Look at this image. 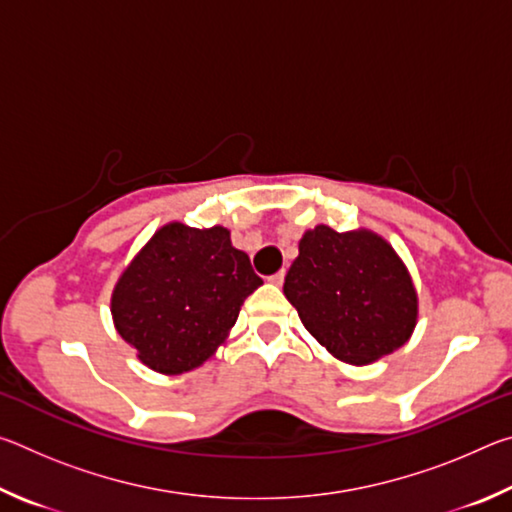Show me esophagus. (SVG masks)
Here are the masks:
<instances>
[{
	"mask_svg": "<svg viewBox=\"0 0 512 512\" xmlns=\"http://www.w3.org/2000/svg\"><path fill=\"white\" fill-rule=\"evenodd\" d=\"M284 275H287V273H284V271H277L275 275H271V277H268V280H271L273 284H277V287H280V284L284 282Z\"/></svg>",
	"mask_w": 512,
	"mask_h": 512,
	"instance_id": "1",
	"label": "esophagus"
}]
</instances>
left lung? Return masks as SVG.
Instances as JSON below:
<instances>
[{
  "label": "left lung",
  "instance_id": "1",
  "mask_svg": "<svg viewBox=\"0 0 512 512\" xmlns=\"http://www.w3.org/2000/svg\"><path fill=\"white\" fill-rule=\"evenodd\" d=\"M298 250L284 277V296L327 352L366 366L409 341L418 293L388 241L370 230L316 225Z\"/></svg>",
  "mask_w": 512,
  "mask_h": 512
}]
</instances>
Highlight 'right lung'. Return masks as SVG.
<instances>
[{
  "label": "right lung",
  "instance_id": "right-lung-1",
  "mask_svg": "<svg viewBox=\"0 0 512 512\" xmlns=\"http://www.w3.org/2000/svg\"><path fill=\"white\" fill-rule=\"evenodd\" d=\"M262 277L230 230H198L178 221L151 237L115 284L112 320L137 357L162 375L194 370L237 323Z\"/></svg>",
  "mask_w": 512,
  "mask_h": 512
}]
</instances>
